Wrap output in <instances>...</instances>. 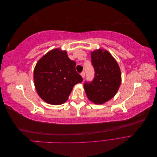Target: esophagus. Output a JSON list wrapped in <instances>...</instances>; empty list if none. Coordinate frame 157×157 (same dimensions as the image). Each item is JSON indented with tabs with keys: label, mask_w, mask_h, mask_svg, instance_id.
<instances>
[{
	"label": "esophagus",
	"mask_w": 157,
	"mask_h": 157,
	"mask_svg": "<svg viewBox=\"0 0 157 157\" xmlns=\"http://www.w3.org/2000/svg\"><path fill=\"white\" fill-rule=\"evenodd\" d=\"M80 75L82 76V78H84V77H85V72H84V71H82V72L80 73Z\"/></svg>",
	"instance_id": "esophagus-1"
}]
</instances>
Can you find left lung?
I'll return each instance as SVG.
<instances>
[{"mask_svg": "<svg viewBox=\"0 0 157 157\" xmlns=\"http://www.w3.org/2000/svg\"><path fill=\"white\" fill-rule=\"evenodd\" d=\"M94 78L85 81L84 88L90 101L103 104L113 98L121 83V73L118 63L109 52L99 49L92 52Z\"/></svg>", "mask_w": 157, "mask_h": 157, "instance_id": "8db88e82", "label": "left lung"}]
</instances>
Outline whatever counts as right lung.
<instances>
[{"label":"right lung","instance_id":"obj_1","mask_svg":"<svg viewBox=\"0 0 157 157\" xmlns=\"http://www.w3.org/2000/svg\"><path fill=\"white\" fill-rule=\"evenodd\" d=\"M75 61L65 51L52 50L38 61L34 70L36 92L44 101L58 105L65 103L76 84L82 77L75 69Z\"/></svg>","mask_w":157,"mask_h":157}]
</instances>
